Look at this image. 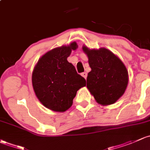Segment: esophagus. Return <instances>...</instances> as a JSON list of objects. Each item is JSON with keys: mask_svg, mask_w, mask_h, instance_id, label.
<instances>
[{"mask_svg": "<svg viewBox=\"0 0 150 150\" xmlns=\"http://www.w3.org/2000/svg\"><path fill=\"white\" fill-rule=\"evenodd\" d=\"M81 76H82L84 77V78L85 79H86V77H87V74H86V72H84V73H82V74H81Z\"/></svg>", "mask_w": 150, "mask_h": 150, "instance_id": "1", "label": "esophagus"}]
</instances>
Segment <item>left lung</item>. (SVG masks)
I'll return each mask as SVG.
<instances>
[{
	"instance_id": "left-lung-1",
	"label": "left lung",
	"mask_w": 150,
	"mask_h": 150,
	"mask_svg": "<svg viewBox=\"0 0 150 150\" xmlns=\"http://www.w3.org/2000/svg\"><path fill=\"white\" fill-rule=\"evenodd\" d=\"M82 50L88 58L91 71L88 73L86 87L98 104L103 106L114 104L123 96L129 83L126 66L108 49Z\"/></svg>"
}]
</instances>
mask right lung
<instances>
[{"label":"right lung","mask_w":150,"mask_h":150,"mask_svg":"<svg viewBox=\"0 0 150 150\" xmlns=\"http://www.w3.org/2000/svg\"><path fill=\"white\" fill-rule=\"evenodd\" d=\"M77 47L76 42H72L69 45L52 49L40 58L34 68V92L42 104L52 111L63 112L70 108L77 91L86 86L84 78L67 61Z\"/></svg>","instance_id":"add662e5"}]
</instances>
